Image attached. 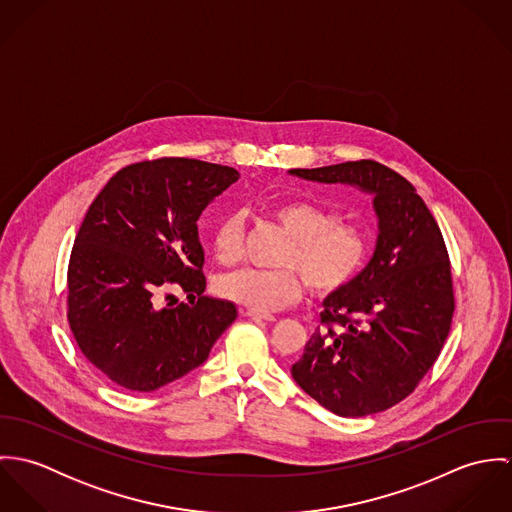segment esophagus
Returning a JSON list of instances; mask_svg holds the SVG:
<instances>
[{
  "mask_svg": "<svg viewBox=\"0 0 512 512\" xmlns=\"http://www.w3.org/2000/svg\"><path fill=\"white\" fill-rule=\"evenodd\" d=\"M244 317H250V319H256V321H276V317L272 313H260V311H254V309H246L242 311Z\"/></svg>",
  "mask_w": 512,
  "mask_h": 512,
  "instance_id": "esophagus-1",
  "label": "esophagus"
}]
</instances>
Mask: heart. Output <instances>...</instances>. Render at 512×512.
I'll return each instance as SVG.
<instances>
[{
	"label": "heart",
	"mask_w": 512,
	"mask_h": 512,
	"mask_svg": "<svg viewBox=\"0 0 512 512\" xmlns=\"http://www.w3.org/2000/svg\"><path fill=\"white\" fill-rule=\"evenodd\" d=\"M272 217L292 236L284 256V270L268 272L244 268L222 276L220 297L248 309L270 313L292 305L307 288L317 295H331L347 288L365 268L370 238L365 228L345 222L319 203L292 199L272 207ZM244 219L230 213L219 220L213 232V250L220 264L232 266L242 256Z\"/></svg>",
	"instance_id": "obj_1"
}]
</instances>
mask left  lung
Segmentation results:
<instances>
[{
    "label": "left lung",
    "instance_id": "1",
    "mask_svg": "<svg viewBox=\"0 0 512 512\" xmlns=\"http://www.w3.org/2000/svg\"><path fill=\"white\" fill-rule=\"evenodd\" d=\"M290 173L359 187L374 197L378 219L370 262L325 297L293 380L337 416L384 412L414 392L451 327L453 280L438 222L410 181L372 159Z\"/></svg>",
    "mask_w": 512,
    "mask_h": 512
}]
</instances>
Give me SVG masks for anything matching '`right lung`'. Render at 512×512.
I'll return each mask as SVG.
<instances>
[{
	"label": "right lung",
	"instance_id": "obj_1",
	"mask_svg": "<svg viewBox=\"0 0 512 512\" xmlns=\"http://www.w3.org/2000/svg\"><path fill=\"white\" fill-rule=\"evenodd\" d=\"M238 171L187 157L126 165L98 193L74 238L67 317L86 361L132 392L203 365L236 305L203 295L197 220ZM194 301L162 305L173 291Z\"/></svg>",
	"mask_w": 512,
	"mask_h": 512
}]
</instances>
